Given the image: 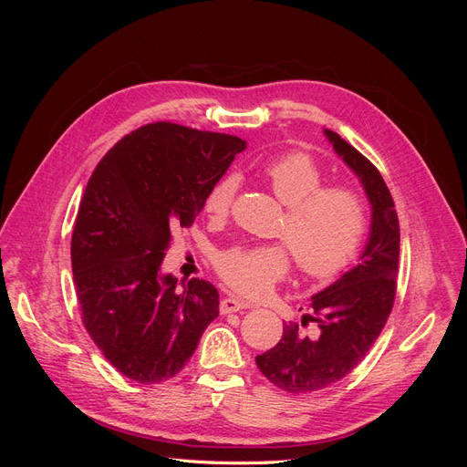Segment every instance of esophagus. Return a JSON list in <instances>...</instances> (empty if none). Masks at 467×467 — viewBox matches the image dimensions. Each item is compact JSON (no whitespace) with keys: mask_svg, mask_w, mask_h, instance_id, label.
<instances>
[{"mask_svg":"<svg viewBox=\"0 0 467 467\" xmlns=\"http://www.w3.org/2000/svg\"><path fill=\"white\" fill-rule=\"evenodd\" d=\"M249 304L242 298H223L220 302V314L222 316H228V314H235V312H242V309H247Z\"/></svg>","mask_w":467,"mask_h":467,"instance_id":"1","label":"esophagus"}]
</instances>
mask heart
<instances>
[{"instance_id": "1", "label": "heart", "mask_w": 467, "mask_h": 467, "mask_svg": "<svg viewBox=\"0 0 467 467\" xmlns=\"http://www.w3.org/2000/svg\"><path fill=\"white\" fill-rule=\"evenodd\" d=\"M276 201L286 206L280 235L291 247L296 265L309 276H333L355 257L368 223L364 199L347 187H323V173L306 153H290L265 169ZM239 181L222 177L210 189L204 208L210 216L230 214ZM218 273L247 296H263L288 273L290 252L282 244L239 245L218 257Z\"/></svg>"}]
</instances>
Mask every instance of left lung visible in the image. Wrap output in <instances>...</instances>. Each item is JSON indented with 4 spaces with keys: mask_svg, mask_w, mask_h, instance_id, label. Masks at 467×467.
Masks as SVG:
<instances>
[{
    "mask_svg": "<svg viewBox=\"0 0 467 467\" xmlns=\"http://www.w3.org/2000/svg\"><path fill=\"white\" fill-rule=\"evenodd\" d=\"M335 153L357 175L370 204V230L357 266L312 296L317 323L312 337L285 325L276 347L255 360L280 389L309 393L343 379L366 357L389 317L400 265V222L378 169L333 130L323 129Z\"/></svg>",
    "mask_w": 467,
    "mask_h": 467,
    "instance_id": "8db88e82",
    "label": "left lung"
}]
</instances>
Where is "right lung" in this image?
Listing matches in <instances>:
<instances>
[{
    "label": "right lung",
    "mask_w": 467,
    "mask_h": 467,
    "mask_svg": "<svg viewBox=\"0 0 467 467\" xmlns=\"http://www.w3.org/2000/svg\"><path fill=\"white\" fill-rule=\"evenodd\" d=\"M245 148L237 136L155 122L112 146L88 182L72 235L83 325L138 384L173 378L218 317L210 282L192 278L179 292L161 265L171 232L192 225Z\"/></svg>",
    "instance_id": "1"
}]
</instances>
